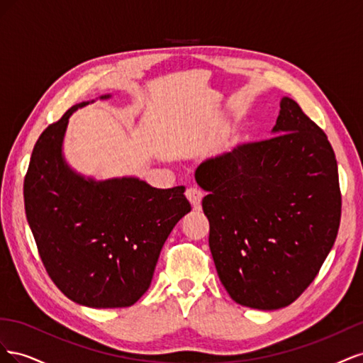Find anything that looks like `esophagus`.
<instances>
[{"mask_svg":"<svg viewBox=\"0 0 363 363\" xmlns=\"http://www.w3.org/2000/svg\"><path fill=\"white\" fill-rule=\"evenodd\" d=\"M186 199L189 200V203L195 207L199 208L201 206V200H203V192L196 188H189L186 191Z\"/></svg>","mask_w":363,"mask_h":363,"instance_id":"obj_1","label":"esophagus"}]
</instances>
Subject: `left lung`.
Instances as JSON below:
<instances>
[{"label": "left lung", "instance_id": "8db88e82", "mask_svg": "<svg viewBox=\"0 0 363 363\" xmlns=\"http://www.w3.org/2000/svg\"><path fill=\"white\" fill-rule=\"evenodd\" d=\"M272 133L195 171L219 280L236 303L262 311L289 306L313 281L342 204L330 142L288 96Z\"/></svg>", "mask_w": 363, "mask_h": 363}]
</instances>
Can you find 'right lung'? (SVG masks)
<instances>
[{
    "mask_svg": "<svg viewBox=\"0 0 363 363\" xmlns=\"http://www.w3.org/2000/svg\"><path fill=\"white\" fill-rule=\"evenodd\" d=\"M86 104L39 136L24 179L26 215L43 267L69 300L128 307L150 288L164 240L191 204L183 186L157 189L135 177L95 182L74 172L62 144L69 116Z\"/></svg>",
    "mask_w": 363,
    "mask_h": 363,
    "instance_id": "right-lung-1",
    "label": "right lung"
}]
</instances>
